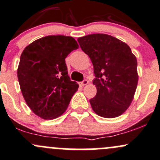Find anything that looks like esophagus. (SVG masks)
<instances>
[{"label":"esophagus","instance_id":"1","mask_svg":"<svg viewBox=\"0 0 160 160\" xmlns=\"http://www.w3.org/2000/svg\"><path fill=\"white\" fill-rule=\"evenodd\" d=\"M88 80H84L83 82H80V85H82V86H85V85H88Z\"/></svg>","mask_w":160,"mask_h":160}]
</instances>
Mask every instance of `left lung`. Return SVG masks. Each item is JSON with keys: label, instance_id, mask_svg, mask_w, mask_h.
Here are the masks:
<instances>
[{"label": "left lung", "instance_id": "obj_1", "mask_svg": "<svg viewBox=\"0 0 160 160\" xmlns=\"http://www.w3.org/2000/svg\"><path fill=\"white\" fill-rule=\"evenodd\" d=\"M91 59L97 93L89 100L93 111L104 118L121 116L131 105L137 87V60L127 44L105 34L78 38Z\"/></svg>", "mask_w": 160, "mask_h": 160}]
</instances>
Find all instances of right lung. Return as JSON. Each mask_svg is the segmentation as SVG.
Here are the masks:
<instances>
[{"label": "right lung", "mask_w": 160, "mask_h": 160, "mask_svg": "<svg viewBox=\"0 0 160 160\" xmlns=\"http://www.w3.org/2000/svg\"><path fill=\"white\" fill-rule=\"evenodd\" d=\"M78 48L74 38L49 35L23 51L18 78L26 103L38 116L54 119L66 111L78 85L70 80L65 58Z\"/></svg>", "instance_id": "add662e5"}]
</instances>
